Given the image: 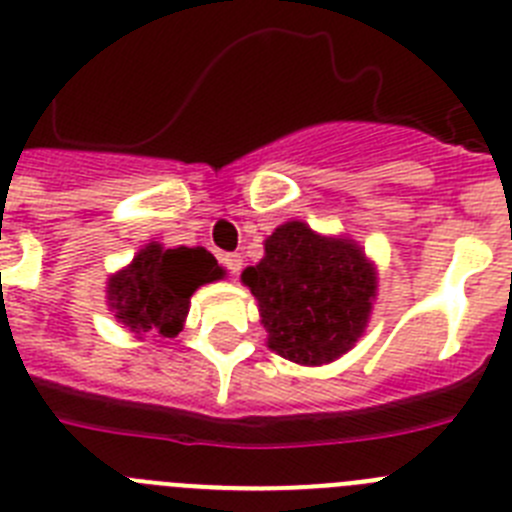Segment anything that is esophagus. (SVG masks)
I'll return each mask as SVG.
<instances>
[{
	"mask_svg": "<svg viewBox=\"0 0 512 512\" xmlns=\"http://www.w3.org/2000/svg\"><path fill=\"white\" fill-rule=\"evenodd\" d=\"M223 264H225V269L233 274V277H238V274H241V269H243V256H241V253H225Z\"/></svg>",
	"mask_w": 512,
	"mask_h": 512,
	"instance_id": "34e87169",
	"label": "esophagus"
}]
</instances>
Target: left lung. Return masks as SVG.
<instances>
[{
	"instance_id": "obj_1",
	"label": "left lung",
	"mask_w": 512,
	"mask_h": 512,
	"mask_svg": "<svg viewBox=\"0 0 512 512\" xmlns=\"http://www.w3.org/2000/svg\"><path fill=\"white\" fill-rule=\"evenodd\" d=\"M259 302L266 343L305 366L336 361L369 323L377 271L346 235H318L289 220L264 241V259L241 274Z\"/></svg>"
}]
</instances>
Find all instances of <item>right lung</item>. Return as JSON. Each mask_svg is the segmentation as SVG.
Instances as JSON below:
<instances>
[{"mask_svg":"<svg viewBox=\"0 0 512 512\" xmlns=\"http://www.w3.org/2000/svg\"><path fill=\"white\" fill-rule=\"evenodd\" d=\"M225 277V269L202 246L164 248L148 243L125 269L112 274L107 282V302L117 323L130 328L135 336L158 333L174 338L184 328L189 297L202 284Z\"/></svg>","mask_w":512,"mask_h":512,"instance_id":"obj_1","label":"right lung"}]
</instances>
